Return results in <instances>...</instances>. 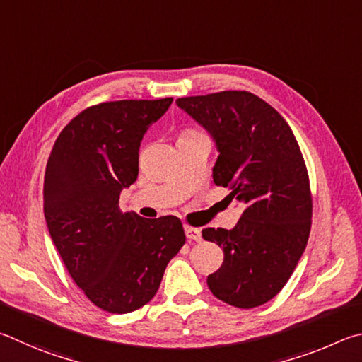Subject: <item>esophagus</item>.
<instances>
[{
	"mask_svg": "<svg viewBox=\"0 0 362 362\" xmlns=\"http://www.w3.org/2000/svg\"><path fill=\"white\" fill-rule=\"evenodd\" d=\"M185 232H186V237L189 242H200L202 240V232H200V229H197V227L186 226Z\"/></svg>",
	"mask_w": 362,
	"mask_h": 362,
	"instance_id": "1",
	"label": "esophagus"
}]
</instances>
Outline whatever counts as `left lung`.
<instances>
[{
    "label": "left lung",
    "mask_w": 362,
    "mask_h": 362,
    "mask_svg": "<svg viewBox=\"0 0 362 362\" xmlns=\"http://www.w3.org/2000/svg\"><path fill=\"white\" fill-rule=\"evenodd\" d=\"M176 105L216 141L214 185L245 204L233 229L202 230L224 252L208 288L233 307L262 305L288 283L312 229V192L297 139L280 112L251 92L185 97Z\"/></svg>",
    "instance_id": "left-lung-1"
}]
</instances>
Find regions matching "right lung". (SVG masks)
I'll use <instances>...</instances> for the list:
<instances>
[{"mask_svg": "<svg viewBox=\"0 0 362 362\" xmlns=\"http://www.w3.org/2000/svg\"><path fill=\"white\" fill-rule=\"evenodd\" d=\"M173 98L119 100L79 112L50 151L44 216L50 238L87 299L110 313L146 305L186 243L176 216L122 213L120 191L138 177V151Z\"/></svg>", "mask_w": 362, "mask_h": 362, "instance_id": "add662e5", "label": "right lung"}]
</instances>
